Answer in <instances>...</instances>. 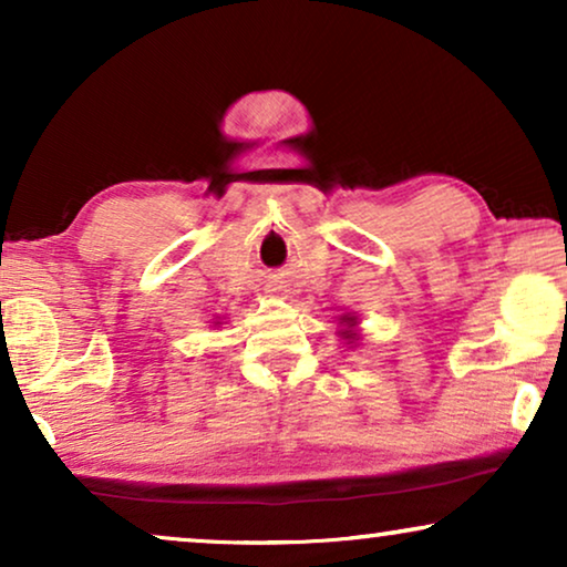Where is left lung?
I'll return each mask as SVG.
<instances>
[{
  "instance_id": "8db88e82",
  "label": "left lung",
  "mask_w": 567,
  "mask_h": 567,
  "mask_svg": "<svg viewBox=\"0 0 567 567\" xmlns=\"http://www.w3.org/2000/svg\"><path fill=\"white\" fill-rule=\"evenodd\" d=\"M346 320H348V322H351V317H346ZM346 336H348V332H346ZM351 336H353V332H351ZM351 336H348V338H351Z\"/></svg>"
}]
</instances>
